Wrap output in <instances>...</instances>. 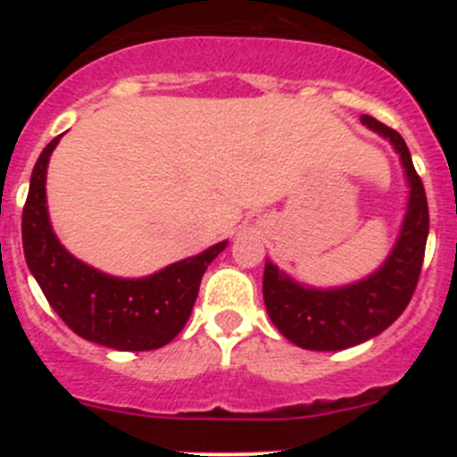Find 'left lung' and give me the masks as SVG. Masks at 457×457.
<instances>
[{"label": "left lung", "instance_id": "left-lung-1", "mask_svg": "<svg viewBox=\"0 0 457 457\" xmlns=\"http://www.w3.org/2000/svg\"><path fill=\"white\" fill-rule=\"evenodd\" d=\"M361 123L389 139L401 155L410 185L405 220L382 268L350 286L309 288L286 277L270 261L265 263V309L278 332L304 350H345L382 334L410 304L421 274L430 217L426 189L411 164L410 148L398 132L373 116H361Z\"/></svg>", "mask_w": 457, "mask_h": 457}]
</instances>
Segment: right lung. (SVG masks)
Listing matches in <instances>:
<instances>
[{
  "label": "right lung",
  "instance_id": "1",
  "mask_svg": "<svg viewBox=\"0 0 457 457\" xmlns=\"http://www.w3.org/2000/svg\"><path fill=\"white\" fill-rule=\"evenodd\" d=\"M43 148L22 210L27 265L52 309L78 337L114 350H157L179 337L199 295L205 268L226 249L217 242L204 253L167 265L144 278L109 277L82 263L54 236L47 215L46 176L52 151Z\"/></svg>",
  "mask_w": 457,
  "mask_h": 457
}]
</instances>
